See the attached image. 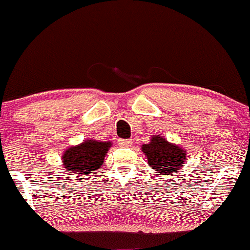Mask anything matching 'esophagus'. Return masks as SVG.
Wrapping results in <instances>:
<instances>
[{"instance_id":"1","label":"esophagus","mask_w":250,"mask_h":250,"mask_svg":"<svg viewBox=\"0 0 250 250\" xmlns=\"http://www.w3.org/2000/svg\"><path fill=\"white\" fill-rule=\"evenodd\" d=\"M120 144L122 147H129L133 144V141L132 139H123V141L120 142Z\"/></svg>"}]
</instances>
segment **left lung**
<instances>
[{"instance_id":"8db88e82","label":"left lung","mask_w":250,"mask_h":250,"mask_svg":"<svg viewBox=\"0 0 250 250\" xmlns=\"http://www.w3.org/2000/svg\"><path fill=\"white\" fill-rule=\"evenodd\" d=\"M142 151L148 160V166L160 177L167 178L171 173L176 174L187 160L185 148L169 143L160 135H152L149 143L143 144Z\"/></svg>"}]
</instances>
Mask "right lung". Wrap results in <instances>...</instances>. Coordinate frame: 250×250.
Masks as SVG:
<instances>
[{
  "label": "right lung",
  "instance_id": "right-lung-1",
  "mask_svg": "<svg viewBox=\"0 0 250 250\" xmlns=\"http://www.w3.org/2000/svg\"><path fill=\"white\" fill-rule=\"evenodd\" d=\"M111 147V142L85 139L76 146L68 147L61 156V164L67 172L84 177L103 165L105 156Z\"/></svg>",
  "mask_w": 250,
  "mask_h": 250
}]
</instances>
